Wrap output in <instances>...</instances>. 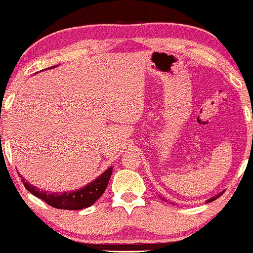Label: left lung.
I'll return each instance as SVG.
<instances>
[{
    "label": "left lung",
    "mask_w": 253,
    "mask_h": 253,
    "mask_svg": "<svg viewBox=\"0 0 253 253\" xmlns=\"http://www.w3.org/2000/svg\"><path fill=\"white\" fill-rule=\"evenodd\" d=\"M223 193H220V194H218V195H216V196H213V197H211V198H210V200H208L207 201V203H209V202H212V201H215L216 200V198H218L219 196H220V195H222Z\"/></svg>",
    "instance_id": "1"
}]
</instances>
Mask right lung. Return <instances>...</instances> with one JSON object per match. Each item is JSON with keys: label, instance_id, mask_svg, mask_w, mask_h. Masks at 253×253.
Returning <instances> with one entry per match:
<instances>
[{"label": "right lung", "instance_id": "add662e5", "mask_svg": "<svg viewBox=\"0 0 253 253\" xmlns=\"http://www.w3.org/2000/svg\"><path fill=\"white\" fill-rule=\"evenodd\" d=\"M53 68H56V66H51L50 69ZM112 170H113V167H110L100 176L89 182L87 185L83 187L82 189L66 191V193H47L45 190L36 188L35 185H31L22 176L20 172L18 174H20L25 189L30 191L34 196L43 200L49 206L63 210H81L84 209V208L91 207L104 194L108 182H110Z\"/></svg>", "mask_w": 253, "mask_h": 253}]
</instances>
